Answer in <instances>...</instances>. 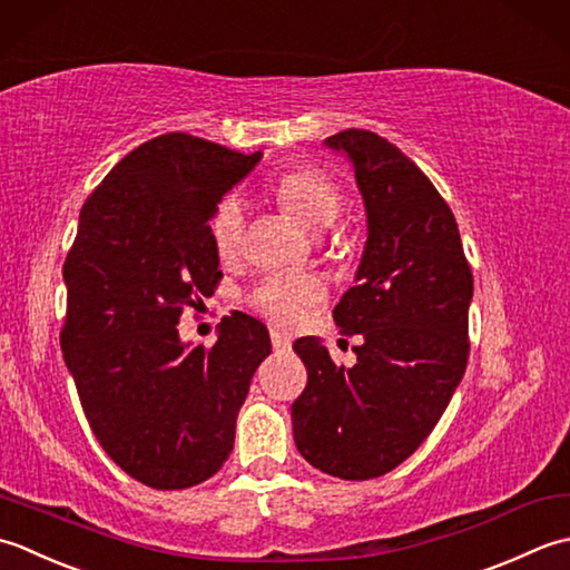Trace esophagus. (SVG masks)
Segmentation results:
<instances>
[{"instance_id": "1", "label": "esophagus", "mask_w": 570, "mask_h": 570, "mask_svg": "<svg viewBox=\"0 0 570 570\" xmlns=\"http://www.w3.org/2000/svg\"><path fill=\"white\" fill-rule=\"evenodd\" d=\"M271 342H273V350L275 352H289L293 350V340L285 332H277V330H271Z\"/></svg>"}]
</instances>
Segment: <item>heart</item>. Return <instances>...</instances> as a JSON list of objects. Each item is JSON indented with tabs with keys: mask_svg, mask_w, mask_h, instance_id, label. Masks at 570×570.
Instances as JSON below:
<instances>
[{
	"mask_svg": "<svg viewBox=\"0 0 570 570\" xmlns=\"http://www.w3.org/2000/svg\"><path fill=\"white\" fill-rule=\"evenodd\" d=\"M273 196L285 212L309 230H322L340 216L344 194L327 174L312 167L289 169L273 184ZM246 234V206L238 196H226L208 218V236L220 261H234ZM324 297V287L309 273H275L250 289L248 305L277 327L293 330L305 322L309 307Z\"/></svg>",
	"mask_w": 570,
	"mask_h": 570,
	"instance_id": "1",
	"label": "heart"
}]
</instances>
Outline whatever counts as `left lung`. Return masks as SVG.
I'll return each instance as SVG.
<instances>
[{
    "mask_svg": "<svg viewBox=\"0 0 570 570\" xmlns=\"http://www.w3.org/2000/svg\"><path fill=\"white\" fill-rule=\"evenodd\" d=\"M354 165L368 238L334 307L344 336H362L356 364H334L315 336L293 350L307 386L293 403L299 455L340 480H371L431 435L468 366L472 271L458 220L433 181L368 130L324 139Z\"/></svg>",
    "mask_w": 570,
    "mask_h": 570,
    "instance_id": "obj_1",
    "label": "left lung"
}]
</instances>
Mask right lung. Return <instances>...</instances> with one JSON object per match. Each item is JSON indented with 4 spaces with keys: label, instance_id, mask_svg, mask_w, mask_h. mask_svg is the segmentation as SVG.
<instances>
[{
    "label": "right lung",
    "instance_id": "right-lung-1",
    "mask_svg": "<svg viewBox=\"0 0 570 570\" xmlns=\"http://www.w3.org/2000/svg\"><path fill=\"white\" fill-rule=\"evenodd\" d=\"M261 155L159 135L122 157L80 208L63 263V358L102 450L153 490H187L220 470L250 379L271 354L265 324L243 312L220 320L208 350H187L177 330L224 277L208 218Z\"/></svg>",
    "mask_w": 570,
    "mask_h": 570
}]
</instances>
